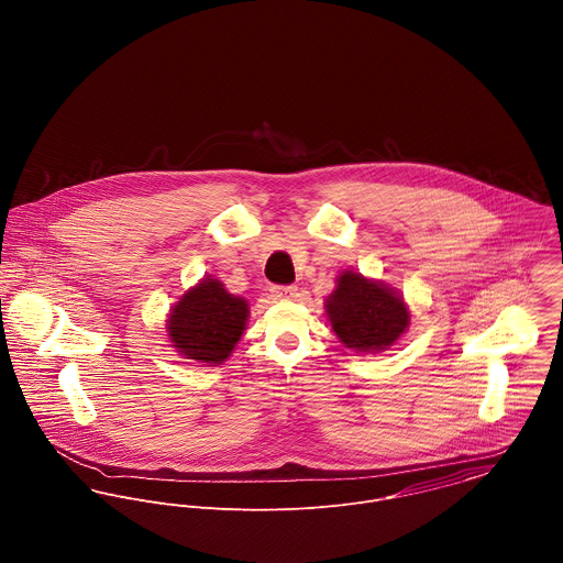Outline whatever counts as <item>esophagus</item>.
<instances>
[{
	"label": "esophagus",
	"mask_w": 563,
	"mask_h": 563,
	"mask_svg": "<svg viewBox=\"0 0 563 563\" xmlns=\"http://www.w3.org/2000/svg\"><path fill=\"white\" fill-rule=\"evenodd\" d=\"M271 297L273 299H295L297 286H271Z\"/></svg>",
	"instance_id": "obj_1"
}]
</instances>
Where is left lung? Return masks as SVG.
<instances>
[{
  "label": "left lung",
  "instance_id": "8db88e82",
  "mask_svg": "<svg viewBox=\"0 0 563 563\" xmlns=\"http://www.w3.org/2000/svg\"><path fill=\"white\" fill-rule=\"evenodd\" d=\"M324 310L340 342L357 353L386 351L409 324V310L401 295L355 271L338 275Z\"/></svg>",
  "mask_w": 563,
  "mask_h": 563
}]
</instances>
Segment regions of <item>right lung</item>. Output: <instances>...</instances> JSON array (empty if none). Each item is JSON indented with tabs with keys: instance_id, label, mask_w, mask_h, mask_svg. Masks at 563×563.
I'll list each match as a JSON object with an SVG mask.
<instances>
[{
	"instance_id": "1",
	"label": "right lung",
	"mask_w": 563,
	"mask_h": 563,
	"mask_svg": "<svg viewBox=\"0 0 563 563\" xmlns=\"http://www.w3.org/2000/svg\"><path fill=\"white\" fill-rule=\"evenodd\" d=\"M249 317L242 297L230 295L219 279L206 277L170 310L166 331L181 357L217 366L241 340Z\"/></svg>"
}]
</instances>
